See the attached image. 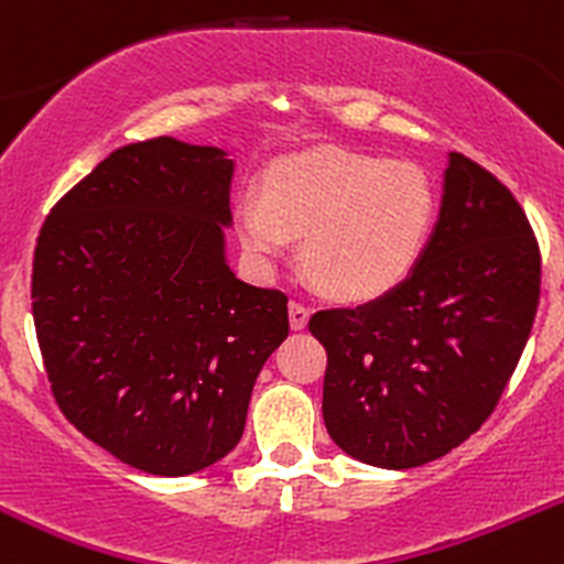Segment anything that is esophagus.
Masks as SVG:
<instances>
[{
	"mask_svg": "<svg viewBox=\"0 0 564 564\" xmlns=\"http://www.w3.org/2000/svg\"><path fill=\"white\" fill-rule=\"evenodd\" d=\"M308 316H311L308 305L300 303V300H292V303H289V322H292L294 330H303V327L308 325Z\"/></svg>",
	"mask_w": 564,
	"mask_h": 564,
	"instance_id": "34e87169",
	"label": "esophagus"
}]
</instances>
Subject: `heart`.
<instances>
[{
  "label": "heart",
  "instance_id": "obj_1",
  "mask_svg": "<svg viewBox=\"0 0 564 564\" xmlns=\"http://www.w3.org/2000/svg\"><path fill=\"white\" fill-rule=\"evenodd\" d=\"M438 220V189L415 162L303 151L272 165L259 195H239L234 223L261 267L303 237L305 272L322 292L349 303L397 289L427 250Z\"/></svg>",
  "mask_w": 564,
  "mask_h": 564
}]
</instances>
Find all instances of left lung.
<instances>
[{
	"instance_id": "obj_1",
	"label": "left lung",
	"mask_w": 564,
	"mask_h": 564,
	"mask_svg": "<svg viewBox=\"0 0 564 564\" xmlns=\"http://www.w3.org/2000/svg\"><path fill=\"white\" fill-rule=\"evenodd\" d=\"M540 303V248L516 195L449 154L441 217L415 270L358 308L316 311L322 415L355 460L415 468L471 438L499 404Z\"/></svg>"
}]
</instances>
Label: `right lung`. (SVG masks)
I'll return each mask as SVG.
<instances>
[{"mask_svg":"<svg viewBox=\"0 0 564 564\" xmlns=\"http://www.w3.org/2000/svg\"><path fill=\"white\" fill-rule=\"evenodd\" d=\"M234 162L154 137L112 151L48 212L32 319L54 402L85 438L156 477L239 444L289 297L226 264Z\"/></svg>","mask_w":564,"mask_h":564,"instance_id":"obj_1","label":"right lung"}]
</instances>
